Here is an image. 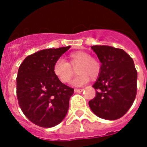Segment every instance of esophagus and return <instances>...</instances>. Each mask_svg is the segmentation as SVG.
<instances>
[{
    "instance_id": "34e87169",
    "label": "esophagus",
    "mask_w": 147,
    "mask_h": 147,
    "mask_svg": "<svg viewBox=\"0 0 147 147\" xmlns=\"http://www.w3.org/2000/svg\"><path fill=\"white\" fill-rule=\"evenodd\" d=\"M82 91H83L82 88H75V92H82Z\"/></svg>"
}]
</instances>
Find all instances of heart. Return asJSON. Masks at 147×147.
I'll return each instance as SVG.
<instances>
[{"label":"heart","mask_w":147,"mask_h":147,"mask_svg":"<svg viewBox=\"0 0 147 147\" xmlns=\"http://www.w3.org/2000/svg\"><path fill=\"white\" fill-rule=\"evenodd\" d=\"M69 62L63 59L56 60L53 66V72L62 83H69L74 75L73 69H76L78 76L74 78L71 84L75 86H81L87 83L89 79H96L101 71V64L98 60L89 55L83 51H73L69 54Z\"/></svg>","instance_id":"b5f03b06"}]
</instances>
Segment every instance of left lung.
I'll return each mask as SVG.
<instances>
[{
	"label": "left lung",
	"mask_w": 147,
	"mask_h": 147,
	"mask_svg": "<svg viewBox=\"0 0 147 147\" xmlns=\"http://www.w3.org/2000/svg\"><path fill=\"white\" fill-rule=\"evenodd\" d=\"M91 49L102 65L92 86L96 96L88 105L98 117L115 120L125 115L135 100L137 71L133 59L123 49L108 45H94Z\"/></svg>",
	"instance_id": "8db88e82"
}]
</instances>
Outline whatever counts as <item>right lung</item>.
I'll use <instances>...</instances> for the list:
<instances>
[{
	"label": "right lung",
	"mask_w": 147,
	"mask_h": 147,
	"mask_svg": "<svg viewBox=\"0 0 147 147\" xmlns=\"http://www.w3.org/2000/svg\"><path fill=\"white\" fill-rule=\"evenodd\" d=\"M70 49H43L26 57L17 77L20 108L35 125L50 128L63 120L68 113L74 88L59 81L53 72L56 60Z\"/></svg>",
	"instance_id": "1"
}]
</instances>
